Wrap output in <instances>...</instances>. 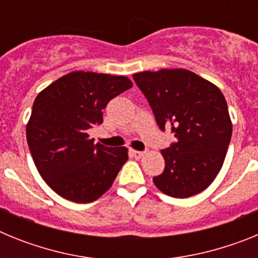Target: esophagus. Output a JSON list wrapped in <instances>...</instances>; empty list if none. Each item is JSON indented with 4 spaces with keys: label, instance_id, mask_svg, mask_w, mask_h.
<instances>
[{
    "label": "esophagus",
    "instance_id": "34e87169",
    "mask_svg": "<svg viewBox=\"0 0 258 258\" xmlns=\"http://www.w3.org/2000/svg\"><path fill=\"white\" fill-rule=\"evenodd\" d=\"M131 155H132V156L134 157V159H141V157H142L143 155H145V152H142V151H137V150H132V151H131Z\"/></svg>",
    "mask_w": 258,
    "mask_h": 258
}]
</instances>
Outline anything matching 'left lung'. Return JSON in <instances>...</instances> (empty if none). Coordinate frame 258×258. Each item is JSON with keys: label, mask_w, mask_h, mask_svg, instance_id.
I'll list each match as a JSON object with an SVG mask.
<instances>
[{"label": "left lung", "mask_w": 258, "mask_h": 258, "mask_svg": "<svg viewBox=\"0 0 258 258\" xmlns=\"http://www.w3.org/2000/svg\"><path fill=\"white\" fill-rule=\"evenodd\" d=\"M161 131L177 142L161 150L165 169L154 177L161 192L190 198L206 190L220 173L232 133L226 99L217 86L188 70L143 71L133 75Z\"/></svg>", "instance_id": "obj_1"}]
</instances>
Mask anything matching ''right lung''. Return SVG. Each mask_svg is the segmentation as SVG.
Listing matches in <instances>:
<instances>
[{
  "mask_svg": "<svg viewBox=\"0 0 258 258\" xmlns=\"http://www.w3.org/2000/svg\"><path fill=\"white\" fill-rule=\"evenodd\" d=\"M132 86L126 76L74 71L38 93L27 142L38 173L59 197L92 203L112 186L127 149L95 145L88 131L103 122L107 103Z\"/></svg>",
  "mask_w": 258,
  "mask_h": 258,
  "instance_id": "1",
  "label": "right lung"
}]
</instances>
